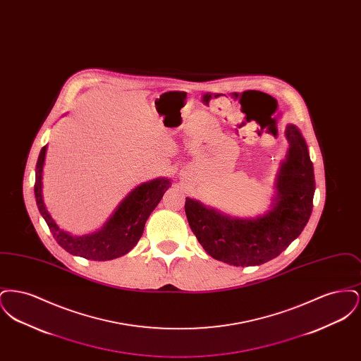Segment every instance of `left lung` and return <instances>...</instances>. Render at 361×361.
Returning <instances> with one entry per match:
<instances>
[{
	"mask_svg": "<svg viewBox=\"0 0 361 361\" xmlns=\"http://www.w3.org/2000/svg\"><path fill=\"white\" fill-rule=\"evenodd\" d=\"M287 159L277 176L274 208L257 219H233L185 199L188 224L211 257L234 267L259 265L277 257L307 224L315 192L314 166L306 140L288 126Z\"/></svg>",
	"mask_w": 361,
	"mask_h": 361,
	"instance_id": "left-lung-1",
	"label": "left lung"
}]
</instances>
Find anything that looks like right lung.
<instances>
[{
  "mask_svg": "<svg viewBox=\"0 0 361 361\" xmlns=\"http://www.w3.org/2000/svg\"><path fill=\"white\" fill-rule=\"evenodd\" d=\"M46 146L42 147L35 172L36 204L49 226L52 237L61 247L73 256L106 261L124 256L140 240L145 224L164 193L172 185L168 178H157L134 189L123 202L103 228L84 237H73L62 231L47 212L42 196V173L46 157Z\"/></svg>",
  "mask_w": 361,
  "mask_h": 361,
  "instance_id": "obj_1",
  "label": "right lung"
}]
</instances>
